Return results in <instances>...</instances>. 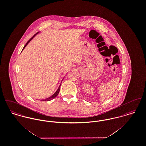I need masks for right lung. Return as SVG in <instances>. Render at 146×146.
I'll return each mask as SVG.
<instances>
[{"instance_id":"1","label":"right lung","mask_w":146,"mask_h":146,"mask_svg":"<svg viewBox=\"0 0 146 146\" xmlns=\"http://www.w3.org/2000/svg\"><path fill=\"white\" fill-rule=\"evenodd\" d=\"M39 32H37L36 34H35L29 40H28L26 44V45L24 46V47H23V48L22 49V50H23V49H25V48L26 46V45L28 44V43H29V42H30L33 38H34V36H35V35H36V34H38ZM60 86H61V84H60V86L58 87V89H57V90L55 92V93L54 94V95H52L51 96H50V97H48V98H46V99H45V100H42V101H50V100H52V99H54L55 97H56L57 95H58V93H59V92H60Z\"/></svg>"}]
</instances>
